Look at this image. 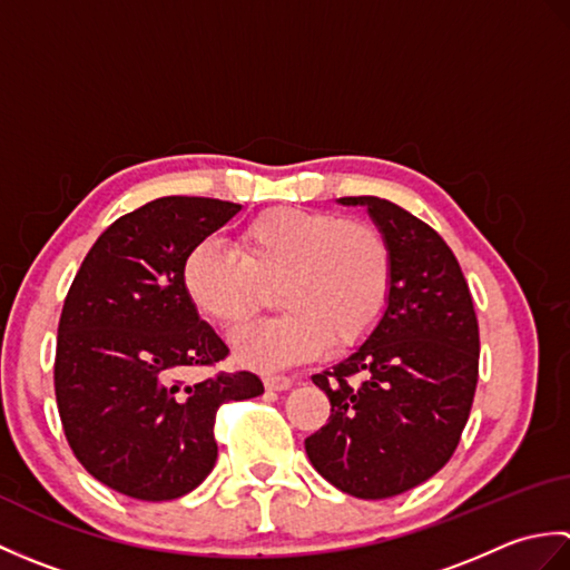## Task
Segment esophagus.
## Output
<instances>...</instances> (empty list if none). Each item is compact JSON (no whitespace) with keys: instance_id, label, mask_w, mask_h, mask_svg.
Segmentation results:
<instances>
[{"instance_id":"1","label":"esophagus","mask_w":570,"mask_h":570,"mask_svg":"<svg viewBox=\"0 0 570 570\" xmlns=\"http://www.w3.org/2000/svg\"><path fill=\"white\" fill-rule=\"evenodd\" d=\"M264 386L269 392H284V390H288V386H294V380L284 377V374H266Z\"/></svg>"}]
</instances>
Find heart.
<instances>
[{"mask_svg":"<svg viewBox=\"0 0 570 570\" xmlns=\"http://www.w3.org/2000/svg\"><path fill=\"white\" fill-rule=\"evenodd\" d=\"M235 249L213 239L190 247L180 282L200 316L237 325L262 306L266 286L284 308L233 335L242 365L272 372L318 357L328 343L350 350L390 306L394 262L377 227L304 208L264 210L239 227Z\"/></svg>","mask_w":570,"mask_h":570,"instance_id":"obj_1","label":"heart"}]
</instances>
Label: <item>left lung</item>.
<instances>
[{
  "instance_id": "left-lung-1",
  "label": "left lung",
  "mask_w": 570,
  "mask_h": 570,
  "mask_svg": "<svg viewBox=\"0 0 570 570\" xmlns=\"http://www.w3.org/2000/svg\"><path fill=\"white\" fill-rule=\"evenodd\" d=\"M337 203L365 205L390 242L394 284L367 341L313 374L331 419L308 435L306 453L337 490L384 500L426 482L455 453L478 386L480 331L455 254L433 227L384 198Z\"/></svg>"
}]
</instances>
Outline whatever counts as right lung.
Masks as SVG:
<instances>
[{"instance_id": "right-lung-1", "label": "right lung", "mask_w": 570, "mask_h": 570, "mask_svg": "<svg viewBox=\"0 0 570 570\" xmlns=\"http://www.w3.org/2000/svg\"><path fill=\"white\" fill-rule=\"evenodd\" d=\"M239 208L156 198L107 227L70 284L53 365L58 414L80 465L127 498L196 490L217 460V409L264 392L252 372L184 380L229 350L193 308L180 266Z\"/></svg>"}]
</instances>
